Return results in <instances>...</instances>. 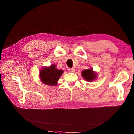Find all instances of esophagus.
<instances>
[{
  "label": "esophagus",
  "instance_id": "34e87169",
  "mask_svg": "<svg viewBox=\"0 0 134 134\" xmlns=\"http://www.w3.org/2000/svg\"><path fill=\"white\" fill-rule=\"evenodd\" d=\"M68 70L69 72H74L75 71L74 69H73V68H69Z\"/></svg>",
  "mask_w": 134,
  "mask_h": 134
}]
</instances>
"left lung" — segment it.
I'll return each instance as SVG.
<instances>
[{"label":"left lung","mask_w":134,"mask_h":134,"mask_svg":"<svg viewBox=\"0 0 134 134\" xmlns=\"http://www.w3.org/2000/svg\"><path fill=\"white\" fill-rule=\"evenodd\" d=\"M81 73H82V77L84 79L88 82H92L97 78V72L93 71V68H90L84 70Z\"/></svg>","instance_id":"obj_1"}]
</instances>
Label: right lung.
I'll list each match as a JSON object with an SVG mask.
<instances>
[{
    "instance_id": "1",
    "label": "right lung",
    "mask_w": 134,
    "mask_h": 134,
    "mask_svg": "<svg viewBox=\"0 0 134 134\" xmlns=\"http://www.w3.org/2000/svg\"><path fill=\"white\" fill-rule=\"evenodd\" d=\"M64 70H59L55 64H51L50 66H44L40 71L39 78L41 82L47 86H56Z\"/></svg>"
}]
</instances>
